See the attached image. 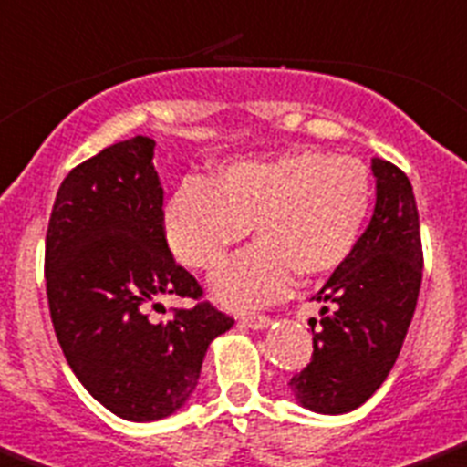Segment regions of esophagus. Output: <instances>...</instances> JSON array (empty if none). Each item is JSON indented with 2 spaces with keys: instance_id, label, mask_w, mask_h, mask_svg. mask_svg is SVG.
<instances>
[{
  "instance_id": "esophagus-1",
  "label": "esophagus",
  "mask_w": 467,
  "mask_h": 467,
  "mask_svg": "<svg viewBox=\"0 0 467 467\" xmlns=\"http://www.w3.org/2000/svg\"><path fill=\"white\" fill-rule=\"evenodd\" d=\"M244 327H252V330H265L270 325L268 316H246V318L240 320Z\"/></svg>"
}]
</instances>
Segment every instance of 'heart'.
<instances>
[{
    "instance_id": "b5f03b06",
    "label": "heart",
    "mask_w": 467,
    "mask_h": 467,
    "mask_svg": "<svg viewBox=\"0 0 467 467\" xmlns=\"http://www.w3.org/2000/svg\"><path fill=\"white\" fill-rule=\"evenodd\" d=\"M373 209L366 163L296 149L237 161L209 182L187 178L163 206L168 249L192 270H215L252 233L254 244L211 280L218 304L234 311L280 299L294 275H327L351 256Z\"/></svg>"
}]
</instances>
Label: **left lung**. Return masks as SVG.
I'll use <instances>...</instances> for the list:
<instances>
[{
	"label": "left lung",
	"mask_w": 467,
	"mask_h": 467,
	"mask_svg": "<svg viewBox=\"0 0 467 467\" xmlns=\"http://www.w3.org/2000/svg\"><path fill=\"white\" fill-rule=\"evenodd\" d=\"M375 211L351 256L313 301V356L289 379L296 401L327 415L348 413L373 397L394 368L413 320L422 280L420 221L401 168L373 159Z\"/></svg>",
	"instance_id": "1"
}]
</instances>
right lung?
Masks as SVG:
<instances>
[{"label": "right lung", "instance_id": "right-lung-1", "mask_svg": "<svg viewBox=\"0 0 467 467\" xmlns=\"http://www.w3.org/2000/svg\"><path fill=\"white\" fill-rule=\"evenodd\" d=\"M154 147L137 135L73 168L45 242L47 299L70 370L132 422L175 413L197 389L209 344L234 325L209 301L149 320L156 296L203 294L168 249Z\"/></svg>", "mask_w": 467, "mask_h": 467}]
</instances>
